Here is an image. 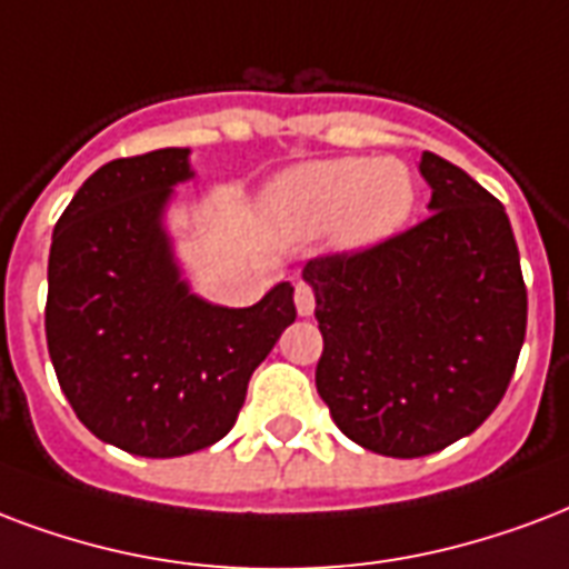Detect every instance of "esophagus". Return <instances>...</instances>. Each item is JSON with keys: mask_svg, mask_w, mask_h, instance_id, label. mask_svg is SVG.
Instances as JSON below:
<instances>
[{"mask_svg": "<svg viewBox=\"0 0 569 569\" xmlns=\"http://www.w3.org/2000/svg\"><path fill=\"white\" fill-rule=\"evenodd\" d=\"M295 307H298V316H313L316 310L313 286H307V283L295 286Z\"/></svg>", "mask_w": 569, "mask_h": 569, "instance_id": "34e87169", "label": "esophagus"}]
</instances>
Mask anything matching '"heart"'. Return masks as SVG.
<instances>
[{
	"label": "heart",
	"instance_id": "b5f03b06",
	"mask_svg": "<svg viewBox=\"0 0 569 569\" xmlns=\"http://www.w3.org/2000/svg\"><path fill=\"white\" fill-rule=\"evenodd\" d=\"M418 188L402 160L340 158L310 163L268 190V206L292 232L310 236L340 223L352 244H372L406 227Z\"/></svg>",
	"mask_w": 569,
	"mask_h": 569
}]
</instances>
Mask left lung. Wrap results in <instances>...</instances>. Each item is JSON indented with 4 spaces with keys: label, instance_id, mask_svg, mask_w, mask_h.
Instances as JSON below:
<instances>
[{
    "label": "left lung",
    "instance_id": "left-lung-1",
    "mask_svg": "<svg viewBox=\"0 0 569 569\" xmlns=\"http://www.w3.org/2000/svg\"><path fill=\"white\" fill-rule=\"evenodd\" d=\"M420 176L427 220L303 266L325 340L316 390L355 445L397 459L448 448L496 411L528 319L505 206L432 151Z\"/></svg>",
    "mask_w": 569,
    "mask_h": 569
}]
</instances>
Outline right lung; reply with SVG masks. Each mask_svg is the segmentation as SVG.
<instances>
[{
    "label": "right lung",
    "instance_id": "1",
    "mask_svg": "<svg viewBox=\"0 0 569 569\" xmlns=\"http://www.w3.org/2000/svg\"><path fill=\"white\" fill-rule=\"evenodd\" d=\"M190 149L103 163L53 229L47 349L86 429L137 457L211 448L244 406L247 381L295 322L292 283L253 307L190 292L163 227Z\"/></svg>",
    "mask_w": 569,
    "mask_h": 569
}]
</instances>
